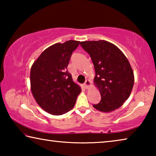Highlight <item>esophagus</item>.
I'll return each instance as SVG.
<instances>
[{
	"label": "esophagus",
	"mask_w": 156,
	"mask_h": 156,
	"mask_svg": "<svg viewBox=\"0 0 156 156\" xmlns=\"http://www.w3.org/2000/svg\"><path fill=\"white\" fill-rule=\"evenodd\" d=\"M91 84V82L89 80H86L85 83L84 84V88L85 89H88L89 87V86H90Z\"/></svg>",
	"instance_id": "1"
}]
</instances>
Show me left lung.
I'll return each mask as SVG.
<instances>
[{
    "instance_id": "1",
    "label": "left lung",
    "mask_w": 156,
    "mask_h": 156,
    "mask_svg": "<svg viewBox=\"0 0 156 156\" xmlns=\"http://www.w3.org/2000/svg\"><path fill=\"white\" fill-rule=\"evenodd\" d=\"M80 45L94 63V83L101 95L100 102L93 107L102 112L118 109L133 87V72L129 60L120 49L106 41H84Z\"/></svg>"
}]
</instances>
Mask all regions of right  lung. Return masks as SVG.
<instances>
[{"instance_id": "1", "label": "right lung", "mask_w": 156, "mask_h": 156, "mask_svg": "<svg viewBox=\"0 0 156 156\" xmlns=\"http://www.w3.org/2000/svg\"><path fill=\"white\" fill-rule=\"evenodd\" d=\"M80 41L56 43L42 53L31 66V90L37 103L50 114L59 115L74 107L81 89L67 69Z\"/></svg>"}]
</instances>
